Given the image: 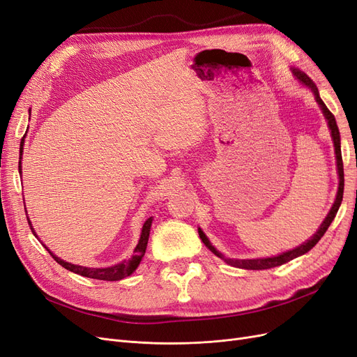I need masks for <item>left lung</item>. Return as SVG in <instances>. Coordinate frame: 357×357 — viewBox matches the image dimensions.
<instances>
[{
	"mask_svg": "<svg viewBox=\"0 0 357 357\" xmlns=\"http://www.w3.org/2000/svg\"><path fill=\"white\" fill-rule=\"evenodd\" d=\"M294 74L296 75V78L300 79V82H301L303 84H305L307 87L312 89V91H313L314 96H316L317 103L320 105L321 111H324L325 119L328 120V126H329V130H331L332 139H333V146H335L337 167H338V175H340V187H338V192H337V199H335V203H333V206H332V209L329 211L328 216L325 218V221L321 222L320 228L317 229V233H316L312 238L307 240L305 243H303L301 246H298V248H295V249H292V250H287V252H284V254L278 255V257H273V258H259V259H231V258H225V257L221 254V252H218V250L211 245V241L208 240V237H206L204 233L199 228V236H200L203 243H204L206 246H208L216 257H220L221 259H224L227 264H229V266H233V267L245 268V270H267V268L279 267V266H282V264H286V262L292 261L294 258H298V257H301V255L307 254V252H308L310 249H313V248L317 245V241H319L321 237H324V234L326 233V229L329 228L331 222L333 221V218H335V215H337V212H338V209H340V204H341V202H342V192H344V166H342V155H341V146H340V130H338V126H337L335 117H333V114L328 109V107L325 105V102L320 99L319 90H317L316 84L313 83V79L310 78L307 74L300 73V71H295V70H294Z\"/></svg>",
	"mask_w": 357,
	"mask_h": 357,
	"instance_id": "8db88e82",
	"label": "left lung"
}]
</instances>
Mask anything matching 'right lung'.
Masks as SVG:
<instances>
[{
    "mask_svg": "<svg viewBox=\"0 0 357 357\" xmlns=\"http://www.w3.org/2000/svg\"><path fill=\"white\" fill-rule=\"evenodd\" d=\"M25 137V136H24ZM24 137H22V142H20V155L22 153H24ZM19 170H20V160H19ZM28 218V216H26ZM151 222H153V218H148V220L145 221L144 227H142V233H141V238H139V243H137V246L135 248V252H133V257L129 259V261H123L120 264H117V266H112V267H107V268H87V267H82V266H74V264H70V262H65L62 261L61 258H57L56 255H53L52 252L49 250V248L43 245L45 249L49 250V254L52 255V258L57 262L61 264V266L66 270H70L75 274H79L83 275V278H90V279H98V280H107V282H114V280H121L124 278H128V275H130L136 268L137 266H139L141 259L144 258L145 255V250H146V245H148V237H149V229H151ZM28 224L32 229L33 236H36V231H33L32 228V224L29 221L28 218ZM37 237V236H36Z\"/></svg>",
    "mask_w": 357,
    "mask_h": 357,
    "instance_id": "1",
    "label": "right lung"
}]
</instances>
